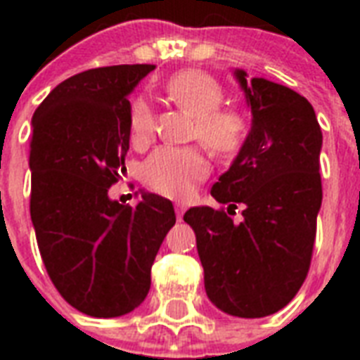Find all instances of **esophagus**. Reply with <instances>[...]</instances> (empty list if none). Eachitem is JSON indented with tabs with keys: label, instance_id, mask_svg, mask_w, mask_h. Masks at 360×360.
I'll return each instance as SVG.
<instances>
[{
	"label": "esophagus",
	"instance_id": "obj_1",
	"mask_svg": "<svg viewBox=\"0 0 360 360\" xmlns=\"http://www.w3.org/2000/svg\"><path fill=\"white\" fill-rule=\"evenodd\" d=\"M186 205L183 202H177L175 203V213H177V220L183 219V213H185Z\"/></svg>",
	"mask_w": 360,
	"mask_h": 360
}]
</instances>
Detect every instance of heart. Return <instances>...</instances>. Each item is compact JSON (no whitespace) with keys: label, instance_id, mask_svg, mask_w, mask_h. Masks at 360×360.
I'll return each instance as SVG.
<instances>
[{"label":"heart","instance_id":"obj_1","mask_svg":"<svg viewBox=\"0 0 360 360\" xmlns=\"http://www.w3.org/2000/svg\"><path fill=\"white\" fill-rule=\"evenodd\" d=\"M168 93L175 103L196 117V136L220 155L236 153L245 140L248 123L239 110L219 108L222 87L214 78L200 70H186L174 76ZM155 134V114L146 98L130 104V140L143 147ZM211 164L200 147H158L141 168V179L162 196H188L194 183L209 174Z\"/></svg>","mask_w":360,"mask_h":360}]
</instances>
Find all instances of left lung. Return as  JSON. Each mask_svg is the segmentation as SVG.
Listing matches in <instances>:
<instances>
[{
  "label": "left lung",
  "mask_w": 360,
  "mask_h": 360,
  "mask_svg": "<svg viewBox=\"0 0 360 360\" xmlns=\"http://www.w3.org/2000/svg\"><path fill=\"white\" fill-rule=\"evenodd\" d=\"M252 112L250 132L211 196L228 207H191L205 291L237 318L282 310L307 278L321 207L323 136L312 104L265 78L233 70ZM237 205L243 219H231Z\"/></svg>",
  "instance_id": "left-lung-1"
}]
</instances>
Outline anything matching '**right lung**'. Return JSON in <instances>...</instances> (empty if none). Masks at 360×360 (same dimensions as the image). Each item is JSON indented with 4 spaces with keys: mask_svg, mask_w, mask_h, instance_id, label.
I'll use <instances>...</instances> for the list:
<instances>
[{
    "mask_svg": "<svg viewBox=\"0 0 360 360\" xmlns=\"http://www.w3.org/2000/svg\"><path fill=\"white\" fill-rule=\"evenodd\" d=\"M155 65L84 70L53 87L33 114L31 222L48 276L65 301L93 318L132 312L174 205L141 192L136 207L110 200L130 140L129 93Z\"/></svg>",
    "mask_w": 360,
    "mask_h": 360,
    "instance_id": "right-lung-1",
    "label": "right lung"
}]
</instances>
